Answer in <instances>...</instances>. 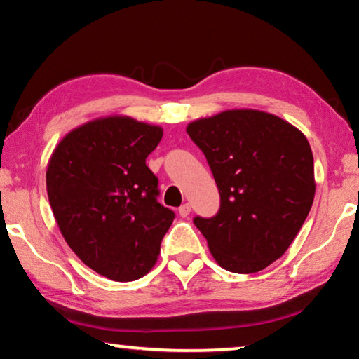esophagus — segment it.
Instances as JSON below:
<instances>
[{
	"mask_svg": "<svg viewBox=\"0 0 359 359\" xmlns=\"http://www.w3.org/2000/svg\"><path fill=\"white\" fill-rule=\"evenodd\" d=\"M190 212H191V205L188 204V203L182 204L180 208H179V215L180 217H188V215H190Z\"/></svg>",
	"mask_w": 359,
	"mask_h": 359,
	"instance_id": "34e87169",
	"label": "esophagus"
}]
</instances>
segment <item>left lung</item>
<instances>
[{
  "label": "left lung",
  "instance_id": "1",
  "mask_svg": "<svg viewBox=\"0 0 359 359\" xmlns=\"http://www.w3.org/2000/svg\"><path fill=\"white\" fill-rule=\"evenodd\" d=\"M188 136L203 150L220 209L193 223L223 269L252 274L287 252L311 212L313 155L302 133L276 115L236 109L193 121Z\"/></svg>",
  "mask_w": 359,
  "mask_h": 359
}]
</instances>
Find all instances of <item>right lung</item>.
I'll return each instance as SVG.
<instances>
[{
	"instance_id": "obj_1",
	"label": "right lung",
	"mask_w": 359,
	"mask_h": 359,
	"mask_svg": "<svg viewBox=\"0 0 359 359\" xmlns=\"http://www.w3.org/2000/svg\"><path fill=\"white\" fill-rule=\"evenodd\" d=\"M161 137L160 126L100 118L66 135L48 161V203L65 241L111 280L147 274L175 218L158 203V177L145 165Z\"/></svg>"
}]
</instances>
